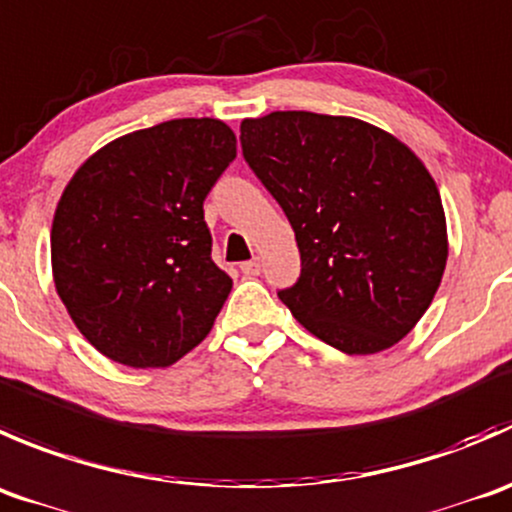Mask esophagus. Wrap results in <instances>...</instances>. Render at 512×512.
<instances>
[{
  "label": "esophagus",
  "instance_id": "obj_1",
  "mask_svg": "<svg viewBox=\"0 0 512 512\" xmlns=\"http://www.w3.org/2000/svg\"><path fill=\"white\" fill-rule=\"evenodd\" d=\"M241 273H244V276H249V278L258 276V273H261V261H258V258L244 261V263H241Z\"/></svg>",
  "mask_w": 512,
  "mask_h": 512
}]
</instances>
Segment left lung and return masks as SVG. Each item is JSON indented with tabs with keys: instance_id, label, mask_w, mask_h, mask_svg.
Here are the masks:
<instances>
[{
	"instance_id": "1",
	"label": "left lung",
	"mask_w": 512,
	"mask_h": 512,
	"mask_svg": "<svg viewBox=\"0 0 512 512\" xmlns=\"http://www.w3.org/2000/svg\"><path fill=\"white\" fill-rule=\"evenodd\" d=\"M241 149L296 234L301 278L278 291L296 321L348 356L408 336L448 261L443 201L416 151L313 111L244 119Z\"/></svg>"
}]
</instances>
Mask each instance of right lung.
Masks as SVG:
<instances>
[{
	"instance_id": "right-lung-1",
	"label": "right lung",
	"mask_w": 512,
	"mask_h": 512,
	"mask_svg": "<svg viewBox=\"0 0 512 512\" xmlns=\"http://www.w3.org/2000/svg\"><path fill=\"white\" fill-rule=\"evenodd\" d=\"M236 159L219 119H171L89 156L52 221V273L74 326L131 368H166L194 351L229 298L211 261L204 199Z\"/></svg>"
}]
</instances>
